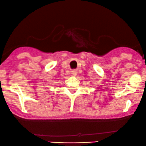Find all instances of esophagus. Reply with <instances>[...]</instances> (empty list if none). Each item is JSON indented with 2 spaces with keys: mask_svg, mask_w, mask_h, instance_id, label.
Instances as JSON below:
<instances>
[{
  "mask_svg": "<svg viewBox=\"0 0 146 146\" xmlns=\"http://www.w3.org/2000/svg\"><path fill=\"white\" fill-rule=\"evenodd\" d=\"M77 71L76 70H73V71H72V74L74 75V76H76V74H77Z\"/></svg>",
  "mask_w": 146,
  "mask_h": 146,
  "instance_id": "34e87169",
  "label": "esophagus"
}]
</instances>
